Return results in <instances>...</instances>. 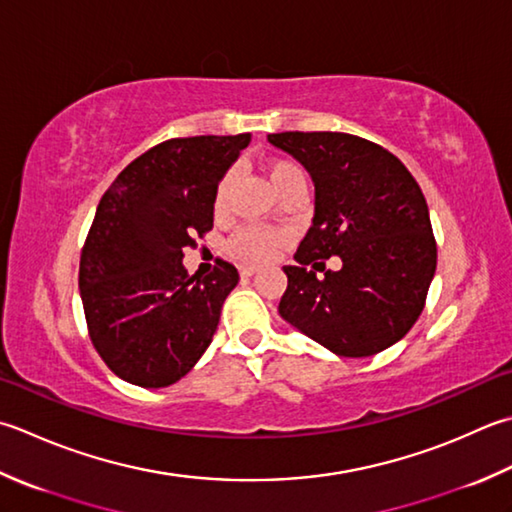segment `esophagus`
Listing matches in <instances>:
<instances>
[{"instance_id": "1", "label": "esophagus", "mask_w": 512, "mask_h": 512, "mask_svg": "<svg viewBox=\"0 0 512 512\" xmlns=\"http://www.w3.org/2000/svg\"><path fill=\"white\" fill-rule=\"evenodd\" d=\"M257 270H259L257 266H242V268H239V273H242V277H253Z\"/></svg>"}]
</instances>
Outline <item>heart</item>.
I'll return each mask as SVG.
<instances>
[{
    "label": "heart",
    "instance_id": "b5f03b06",
    "mask_svg": "<svg viewBox=\"0 0 512 512\" xmlns=\"http://www.w3.org/2000/svg\"><path fill=\"white\" fill-rule=\"evenodd\" d=\"M266 175L270 186L275 188V193L279 195L282 190L288 186H293L297 182H304V173L295 162L290 159H270L266 164ZM228 199H230V175H224L219 179V184L215 188V197H213V208L217 215H224L228 208ZM228 253L233 255L237 262L242 264H264L273 257L279 248H282V237L275 230L270 228H257V226H246L242 230L228 239Z\"/></svg>",
    "mask_w": 512,
    "mask_h": 512
}]
</instances>
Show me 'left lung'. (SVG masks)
<instances>
[{"mask_svg":"<svg viewBox=\"0 0 512 512\" xmlns=\"http://www.w3.org/2000/svg\"><path fill=\"white\" fill-rule=\"evenodd\" d=\"M268 142L315 182L313 226L297 266H284L279 315L342 357L382 353L422 315L437 268L422 188L393 153L364 137L288 130ZM333 254L345 266L319 280L314 270Z\"/></svg>","mask_w":512,"mask_h":512,"instance_id":"obj_1","label":"left lung"}]
</instances>
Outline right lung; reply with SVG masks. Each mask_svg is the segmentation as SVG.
I'll use <instances>...</instances> for the list:
<instances>
[{"label": "right lung", "mask_w": 512, "mask_h": 512, "mask_svg": "<svg viewBox=\"0 0 512 512\" xmlns=\"http://www.w3.org/2000/svg\"><path fill=\"white\" fill-rule=\"evenodd\" d=\"M250 133L173 137L133 159L104 197L79 257L90 342L124 382L164 388L204 355L239 282L233 264L186 273L184 248L213 228L219 179Z\"/></svg>", "instance_id": "obj_1"}]
</instances>
